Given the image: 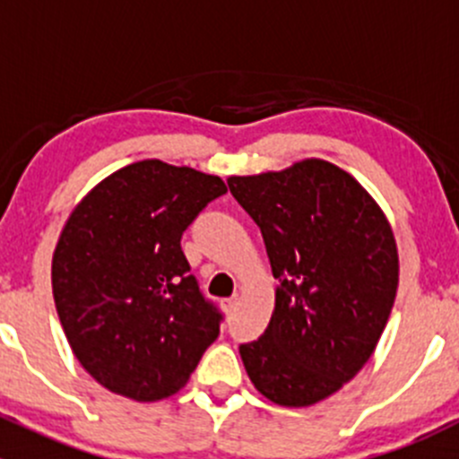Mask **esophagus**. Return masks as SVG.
I'll use <instances>...</instances> for the list:
<instances>
[{
    "label": "esophagus",
    "instance_id": "obj_1",
    "mask_svg": "<svg viewBox=\"0 0 459 459\" xmlns=\"http://www.w3.org/2000/svg\"><path fill=\"white\" fill-rule=\"evenodd\" d=\"M238 307V298H229V299H221V308H224L226 313H230L233 308Z\"/></svg>",
    "mask_w": 459,
    "mask_h": 459
}]
</instances>
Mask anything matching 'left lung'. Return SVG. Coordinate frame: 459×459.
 <instances>
[{
    "label": "left lung",
    "instance_id": "obj_1",
    "mask_svg": "<svg viewBox=\"0 0 459 459\" xmlns=\"http://www.w3.org/2000/svg\"><path fill=\"white\" fill-rule=\"evenodd\" d=\"M259 226L275 308L239 346L266 400L311 406L340 391L373 355L400 281L393 229L367 188L326 160L226 179Z\"/></svg>",
    "mask_w": 459,
    "mask_h": 459
}]
</instances>
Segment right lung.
I'll return each instance as SVG.
<instances>
[{
	"label": "right lung",
	"mask_w": 459,
	"mask_h": 459,
	"mask_svg": "<svg viewBox=\"0 0 459 459\" xmlns=\"http://www.w3.org/2000/svg\"><path fill=\"white\" fill-rule=\"evenodd\" d=\"M217 175L161 160L115 170L82 197L53 253V298L73 353L117 395L178 393L220 335L182 233L224 195Z\"/></svg>",
	"instance_id": "add662e5"
}]
</instances>
